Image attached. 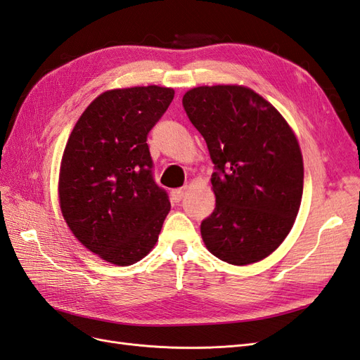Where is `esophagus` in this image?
Returning a JSON list of instances; mask_svg holds the SVG:
<instances>
[{
	"mask_svg": "<svg viewBox=\"0 0 360 360\" xmlns=\"http://www.w3.org/2000/svg\"><path fill=\"white\" fill-rule=\"evenodd\" d=\"M186 193H187V187L173 190V191H172V199H173L174 202H179L184 196H186Z\"/></svg>",
	"mask_w": 360,
	"mask_h": 360,
	"instance_id": "esophagus-1",
	"label": "esophagus"
}]
</instances>
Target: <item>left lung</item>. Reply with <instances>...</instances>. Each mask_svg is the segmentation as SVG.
I'll list each match as a JSON object with an SVG mask.
<instances>
[{
  "mask_svg": "<svg viewBox=\"0 0 360 360\" xmlns=\"http://www.w3.org/2000/svg\"><path fill=\"white\" fill-rule=\"evenodd\" d=\"M184 109L217 172L216 208L200 224L207 250L234 266L271 255L288 237L302 198V153L284 117L243 85L188 89Z\"/></svg>",
  "mask_w": 360,
  "mask_h": 360,
  "instance_id": "left-lung-1",
  "label": "left lung"
}]
</instances>
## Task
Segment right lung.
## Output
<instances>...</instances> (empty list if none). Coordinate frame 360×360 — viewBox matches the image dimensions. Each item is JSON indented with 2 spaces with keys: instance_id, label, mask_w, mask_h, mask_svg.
<instances>
[{
  "instance_id": "1",
  "label": "right lung",
  "mask_w": 360,
  "mask_h": 360,
  "mask_svg": "<svg viewBox=\"0 0 360 360\" xmlns=\"http://www.w3.org/2000/svg\"><path fill=\"white\" fill-rule=\"evenodd\" d=\"M173 88H117L91 101L62 155L58 195L62 216L86 250L131 266L158 242L170 211L152 178L147 134L167 110Z\"/></svg>"
}]
</instances>
